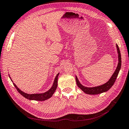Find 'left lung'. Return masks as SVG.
Wrapping results in <instances>:
<instances>
[{
    "label": "left lung",
    "mask_w": 129,
    "mask_h": 129,
    "mask_svg": "<svg viewBox=\"0 0 129 129\" xmlns=\"http://www.w3.org/2000/svg\"><path fill=\"white\" fill-rule=\"evenodd\" d=\"M116 50H117L118 54V63L117 67L115 69V72H114L113 75L111 76V77H110L109 80L106 82L105 84H103L101 85H99L97 87H87L81 84L80 83L77 77L76 76V83L77 86H78L81 90H82L84 92L89 94V95H97V94L102 93L103 92H105L109 91V89L111 88L112 85L115 83L116 80V77H117L118 73L119 72V71L120 69V67H121V55H120V52L118 47V45L116 44Z\"/></svg>",
    "instance_id": "8db88e82"
}]
</instances>
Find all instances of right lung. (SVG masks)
<instances>
[{
	"label": "right lung",
	"instance_id": "right-lung-1",
	"mask_svg": "<svg viewBox=\"0 0 129 129\" xmlns=\"http://www.w3.org/2000/svg\"><path fill=\"white\" fill-rule=\"evenodd\" d=\"M60 74V73H57V75H56V77H55L54 80L53 84L52 87L49 89L48 91L45 92L44 93H32V94H29V93H27L23 92L22 91L20 90V89L18 88L17 85L15 84V83H14L13 82V84L15 87L17 88V91H18L20 95H22L23 96H24L26 99H27L28 100H31V101H46V100L49 99L50 98H51L53 95V93H54V92L56 91L57 87V81H58V75ZM10 79L11 80H12L11 77L9 76Z\"/></svg>",
	"mask_w": 129,
	"mask_h": 129
}]
</instances>
